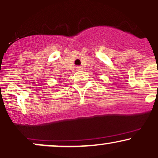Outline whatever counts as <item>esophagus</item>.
<instances>
[{"mask_svg": "<svg viewBox=\"0 0 158 158\" xmlns=\"http://www.w3.org/2000/svg\"><path fill=\"white\" fill-rule=\"evenodd\" d=\"M81 69H82V68H81V67H79V66H78V67H77V68H76V70H77V71H78V70H81Z\"/></svg>", "mask_w": 158, "mask_h": 158, "instance_id": "esophagus-1", "label": "esophagus"}]
</instances>
